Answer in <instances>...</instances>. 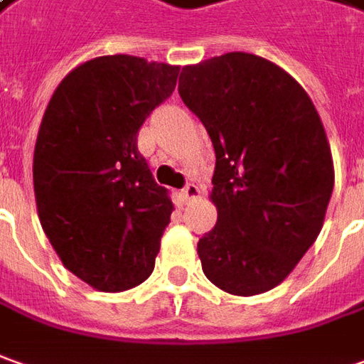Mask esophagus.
<instances>
[{
	"mask_svg": "<svg viewBox=\"0 0 364 364\" xmlns=\"http://www.w3.org/2000/svg\"><path fill=\"white\" fill-rule=\"evenodd\" d=\"M199 195H201V189H199V187H197L195 183H187V185H185V189L181 191V197H183V201H185V203L195 201V199H197Z\"/></svg>",
	"mask_w": 364,
	"mask_h": 364,
	"instance_id": "esophagus-1",
	"label": "esophagus"
}]
</instances>
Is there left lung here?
Instances as JSON below:
<instances>
[{"mask_svg":"<svg viewBox=\"0 0 364 364\" xmlns=\"http://www.w3.org/2000/svg\"><path fill=\"white\" fill-rule=\"evenodd\" d=\"M179 95L217 157V225L197 243L203 273L231 295L267 293L323 229L335 185L323 121L285 69L243 51L185 65Z\"/></svg>","mask_w":364,"mask_h":364,"instance_id":"obj_1","label":"left lung"}]
</instances>
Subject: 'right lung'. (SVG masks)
<instances>
[{
  "mask_svg": "<svg viewBox=\"0 0 364 364\" xmlns=\"http://www.w3.org/2000/svg\"><path fill=\"white\" fill-rule=\"evenodd\" d=\"M179 68L101 55L71 69L49 99L33 151L37 215L63 267L119 293L153 273L173 203L137 151L143 121Z\"/></svg>",
  "mask_w": 364,
  "mask_h": 364,
  "instance_id": "add662e5",
  "label": "right lung"
}]
</instances>
